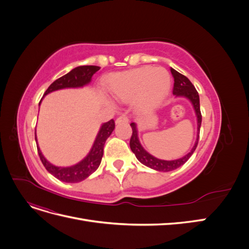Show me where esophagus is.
<instances>
[{
  "label": "esophagus",
  "mask_w": 249,
  "mask_h": 249,
  "mask_svg": "<svg viewBox=\"0 0 249 249\" xmlns=\"http://www.w3.org/2000/svg\"><path fill=\"white\" fill-rule=\"evenodd\" d=\"M127 122H129V116H127L125 113H124V114H122L120 116H118L117 119H116V124L127 123Z\"/></svg>",
  "instance_id": "1"
}]
</instances>
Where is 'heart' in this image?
Wrapping results in <instances>:
<instances>
[{
    "instance_id": "1",
    "label": "heart",
    "mask_w": 249,
    "mask_h": 249,
    "mask_svg": "<svg viewBox=\"0 0 249 249\" xmlns=\"http://www.w3.org/2000/svg\"><path fill=\"white\" fill-rule=\"evenodd\" d=\"M170 83V74L163 67L144 66L113 74L109 79V89L119 99L136 95V106L141 110H150L164 100Z\"/></svg>"
}]
</instances>
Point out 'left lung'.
<instances>
[{"mask_svg":"<svg viewBox=\"0 0 249 249\" xmlns=\"http://www.w3.org/2000/svg\"><path fill=\"white\" fill-rule=\"evenodd\" d=\"M171 73L173 76V79H175V84H173V94L177 96H186L187 99H189L193 105L195 113H196L197 116V138L196 141H195V144L192 148L191 152L186 155L185 157L180 158V159L178 160H173V161H164V160H159L157 158L153 157L152 155H149L146 150L143 148L140 144L139 139H138V135H137V129H136V124L134 123L131 124L132 126V137L130 140V146L132 152L136 156L137 159L142 163L144 164L145 166L150 167L156 170L159 171H170L176 169L179 166H182L183 164H185L188 159L192 156L194 153L195 148H196L198 144V138H199V131H200V125H201V112H200V106H199V95L197 90L195 89L190 80L187 77H185L184 74L179 73L176 70L171 69Z\"/></svg>","mask_w":249,"mask_h":249,"instance_id":"8db88e82","label":"left lung"}]
</instances>
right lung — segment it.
Returning a JSON list of instances; mask_svg holds the SVG:
<instances>
[{
	"instance_id": "right-lung-1",
	"label": "right lung",
	"mask_w": 249,
	"mask_h": 249,
	"mask_svg": "<svg viewBox=\"0 0 249 249\" xmlns=\"http://www.w3.org/2000/svg\"><path fill=\"white\" fill-rule=\"evenodd\" d=\"M100 66L94 65H84L78 66L76 69L71 71L69 73L64 74L61 78L57 79L49 86L43 95H46L52 91H55L58 89L63 88H71V87H82L91 81L93 74L100 71ZM115 127L114 120L111 119L108 123L104 124L101 127V130L97 134L96 139L93 143V146L90 150L87 157L84 160H82L80 163L73 165L71 167H57L55 165H52L50 162L46 160L40 152L39 147L37 146V152H38L40 160L43 164V166L56 178L62 180L65 183H78L81 180L88 178L91 173H93L97 168H99L102 157L104 154V145L105 142L108 139ZM35 140H36V133H35Z\"/></svg>"
}]
</instances>
